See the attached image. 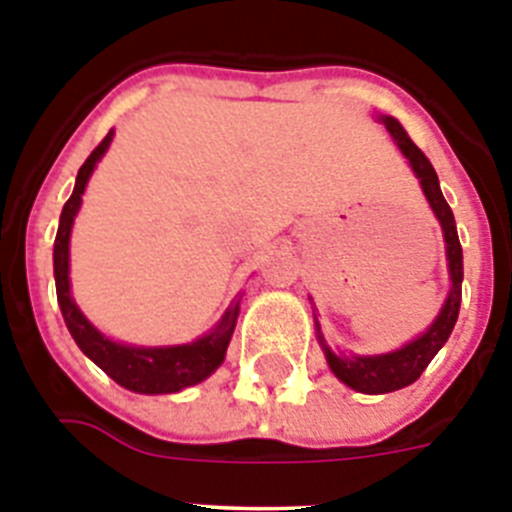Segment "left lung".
<instances>
[{
    "label": "left lung",
    "instance_id": "left-lung-1",
    "mask_svg": "<svg viewBox=\"0 0 512 512\" xmlns=\"http://www.w3.org/2000/svg\"><path fill=\"white\" fill-rule=\"evenodd\" d=\"M387 130L392 133L395 143L400 146V151L405 153V158L410 161L413 171L418 174L420 187H423L425 197L431 202L433 212H436L438 223L443 228V241H446V259H449V271H451V292L449 300L443 305L441 315L433 320V325L425 330L423 336L415 338L413 343L402 346L400 351H392V354L382 356H341L336 351H330L325 346L323 336L320 343L325 348V359H328L330 369L341 379L343 384H348L351 390L364 392V395H384V392H395L413 384L415 379L423 374V369L431 364L433 356L441 351V346L449 341L451 330H454L456 318H459V305H461V279H464V264H461V243L459 235H456V223L454 212H451L449 202L443 200L441 187H438V176L433 164L425 158V153L415 146L413 140L408 138L405 128L395 117H382Z\"/></svg>",
    "mask_w": 512,
    "mask_h": 512
}]
</instances>
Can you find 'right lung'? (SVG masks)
Instances as JSON below:
<instances>
[{
	"instance_id": "obj_1",
	"label": "right lung",
	"mask_w": 512,
	"mask_h": 512,
	"mask_svg": "<svg viewBox=\"0 0 512 512\" xmlns=\"http://www.w3.org/2000/svg\"><path fill=\"white\" fill-rule=\"evenodd\" d=\"M112 140V130L102 138L97 148L89 153V158L81 164L79 176H76L74 194L69 202L63 205L61 223H58L56 246H53V271H56V292L58 305H61L63 320L69 325L71 336L79 343V348L102 372L110 374L117 384L128 387V390L140 392V395H169V392H179L184 387L202 382L210 377L217 366L223 364L225 348H228L230 336H233L235 318H238V305L230 307L225 312V318L220 320L210 336L200 338V341L187 343V346H169V348H138V346H122V343L104 338L92 323H89L76 302L71 300L69 292V238L71 225H74L76 210L81 205V194L87 187L89 176H92L94 166L107 151Z\"/></svg>"
}]
</instances>
